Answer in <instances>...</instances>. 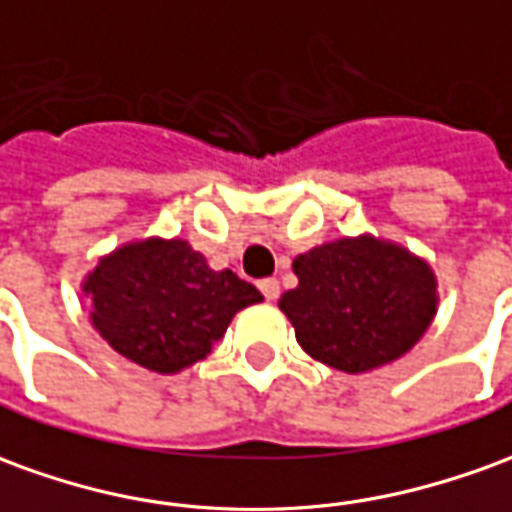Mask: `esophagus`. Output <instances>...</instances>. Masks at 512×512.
<instances>
[{"label": "esophagus", "instance_id": "obj_1", "mask_svg": "<svg viewBox=\"0 0 512 512\" xmlns=\"http://www.w3.org/2000/svg\"><path fill=\"white\" fill-rule=\"evenodd\" d=\"M260 291L266 296L268 302H274L280 296V282L277 280H260Z\"/></svg>", "mask_w": 512, "mask_h": 512}]
</instances>
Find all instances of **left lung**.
Returning a JSON list of instances; mask_svg holds the SVG:
<instances>
[{"mask_svg": "<svg viewBox=\"0 0 512 512\" xmlns=\"http://www.w3.org/2000/svg\"><path fill=\"white\" fill-rule=\"evenodd\" d=\"M299 285L280 310L296 341L327 366L360 374L410 352L438 307V282L421 257L371 235L321 244L293 260Z\"/></svg>", "mask_w": 512, "mask_h": 512, "instance_id": "1", "label": "left lung"}]
</instances>
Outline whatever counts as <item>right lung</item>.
<instances>
[{"label":"right lung","instance_id":"right-lung-1","mask_svg":"<svg viewBox=\"0 0 512 512\" xmlns=\"http://www.w3.org/2000/svg\"><path fill=\"white\" fill-rule=\"evenodd\" d=\"M82 291L94 327L132 363L177 374L210 355L232 316L263 296L230 268L213 271L188 241L149 238L99 260Z\"/></svg>","mask_w":512,"mask_h":512}]
</instances>
